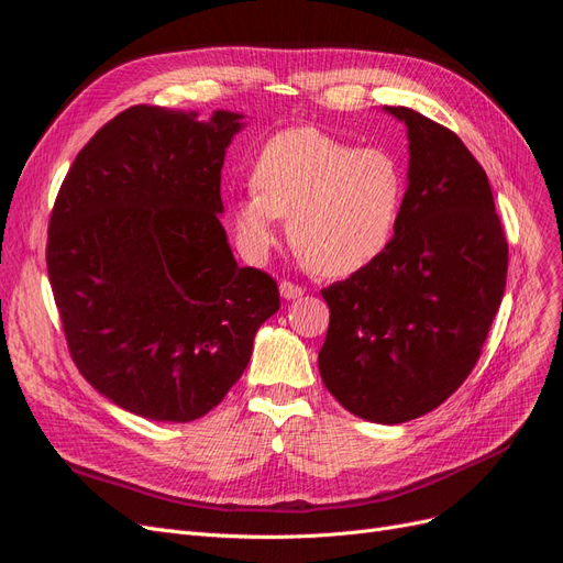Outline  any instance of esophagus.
Masks as SVG:
<instances>
[{"label":"esophagus","instance_id":"obj_1","mask_svg":"<svg viewBox=\"0 0 563 563\" xmlns=\"http://www.w3.org/2000/svg\"><path fill=\"white\" fill-rule=\"evenodd\" d=\"M279 294H282V298L284 300H296V298H300L302 294H305V288L302 286H298V284H294V282H282L279 284Z\"/></svg>","mask_w":563,"mask_h":563}]
</instances>
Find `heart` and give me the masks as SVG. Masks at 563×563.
I'll list each match as a JSON object with an SVG mask.
<instances>
[{
    "instance_id": "b5f03b06",
    "label": "heart",
    "mask_w": 563,
    "mask_h": 563,
    "mask_svg": "<svg viewBox=\"0 0 563 563\" xmlns=\"http://www.w3.org/2000/svg\"><path fill=\"white\" fill-rule=\"evenodd\" d=\"M253 190L232 203L240 246L261 258L279 240L282 218L300 258L323 277H350L395 240L406 176L385 147H354L314 126L265 141L251 168Z\"/></svg>"
}]
</instances>
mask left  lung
<instances>
[{"label": "left lung", "mask_w": 563, "mask_h": 563, "mask_svg": "<svg viewBox=\"0 0 563 563\" xmlns=\"http://www.w3.org/2000/svg\"><path fill=\"white\" fill-rule=\"evenodd\" d=\"M385 112L408 135L404 213L376 263L321 291L331 321L319 373L350 413L397 424L472 373L505 294L507 240L465 143L416 110Z\"/></svg>", "instance_id": "obj_1"}]
</instances>
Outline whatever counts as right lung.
<instances>
[{
    "label": "right lung",
    "mask_w": 563,
    "mask_h": 563,
    "mask_svg": "<svg viewBox=\"0 0 563 563\" xmlns=\"http://www.w3.org/2000/svg\"><path fill=\"white\" fill-rule=\"evenodd\" d=\"M244 114L133 106L81 147L48 220L67 350L100 395L159 422L207 416L242 378L277 282L240 267L220 172Z\"/></svg>",
    "instance_id": "right-lung-1"
}]
</instances>
